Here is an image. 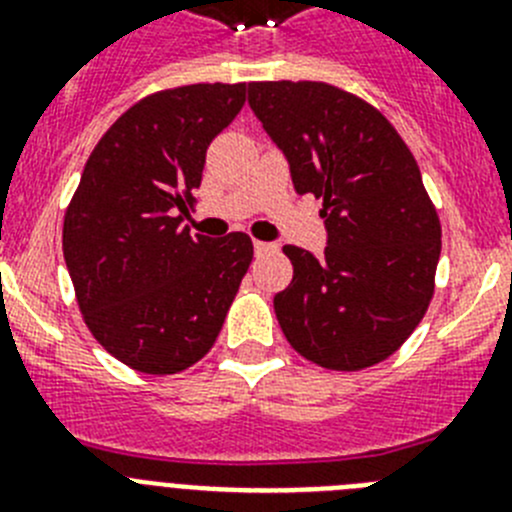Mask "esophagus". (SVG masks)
I'll return each instance as SVG.
<instances>
[{"label":"esophagus","mask_w":512,"mask_h":512,"mask_svg":"<svg viewBox=\"0 0 512 512\" xmlns=\"http://www.w3.org/2000/svg\"><path fill=\"white\" fill-rule=\"evenodd\" d=\"M253 251H256V256H264V253H274V251H277V246H274V243L253 241Z\"/></svg>","instance_id":"esophagus-1"}]
</instances>
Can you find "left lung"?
Returning <instances> with one entry per match:
<instances>
[{"mask_svg": "<svg viewBox=\"0 0 512 512\" xmlns=\"http://www.w3.org/2000/svg\"><path fill=\"white\" fill-rule=\"evenodd\" d=\"M248 104L300 194L323 200L320 259L284 246L295 277L274 297L289 346L333 372L392 356L436 289L441 220L392 122L325 81H251Z\"/></svg>", "mask_w": 512, "mask_h": 512, "instance_id": "1", "label": "left lung"}]
</instances>
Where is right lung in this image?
Returning a JSON list of instances; mask_svg holds the SVG:
<instances>
[{
    "label": "right lung",
    "instance_id": "1",
    "mask_svg": "<svg viewBox=\"0 0 512 512\" xmlns=\"http://www.w3.org/2000/svg\"><path fill=\"white\" fill-rule=\"evenodd\" d=\"M243 102L246 84L220 81L148 94L94 146L66 207L63 259L81 318L135 372L164 377L197 364L251 266L246 233L212 241L174 217Z\"/></svg>",
    "mask_w": 512,
    "mask_h": 512
}]
</instances>
